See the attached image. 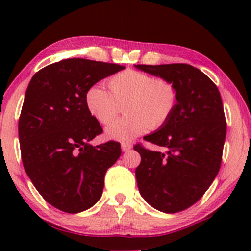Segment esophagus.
<instances>
[{
  "instance_id": "34e87169",
  "label": "esophagus",
  "mask_w": 251,
  "mask_h": 251,
  "mask_svg": "<svg viewBox=\"0 0 251 251\" xmlns=\"http://www.w3.org/2000/svg\"><path fill=\"white\" fill-rule=\"evenodd\" d=\"M131 149H132L131 144H128V143H123L122 144V151L123 152H128Z\"/></svg>"
}]
</instances>
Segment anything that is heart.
<instances>
[{
  "label": "heart",
  "mask_w": 251,
  "mask_h": 251,
  "mask_svg": "<svg viewBox=\"0 0 251 251\" xmlns=\"http://www.w3.org/2000/svg\"><path fill=\"white\" fill-rule=\"evenodd\" d=\"M109 95L101 86L94 85L85 94L89 114L100 124L107 125L118 113V103L125 102L124 113L107 126V139L128 143L148 129L163 126L174 113L177 93L172 83L155 79L143 72L127 70L108 80Z\"/></svg>",
  "instance_id": "1"
}]
</instances>
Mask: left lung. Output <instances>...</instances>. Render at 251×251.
I'll return each instance as SVG.
<instances>
[{"mask_svg":"<svg viewBox=\"0 0 251 251\" xmlns=\"http://www.w3.org/2000/svg\"><path fill=\"white\" fill-rule=\"evenodd\" d=\"M172 83L177 93L170 119L144 137L165 152L135 145L142 162L135 169L140 195L152 208L175 214L195 204L220 171L226 123L217 86L186 63L134 65Z\"/></svg>","mask_w":251,"mask_h":251,"instance_id":"1","label":"left lung"}]
</instances>
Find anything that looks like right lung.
Masks as SVG:
<instances>
[{"instance_id": "add662e5", "label": "right lung", "mask_w": 251, "mask_h": 251, "mask_svg": "<svg viewBox=\"0 0 251 251\" xmlns=\"http://www.w3.org/2000/svg\"><path fill=\"white\" fill-rule=\"evenodd\" d=\"M124 68L73 57L46 66L28 85L19 120L22 163L40 195L63 212L93 206L106 171L122 154L117 142L91 144L102 128L89 114L85 94Z\"/></svg>"}]
</instances>
